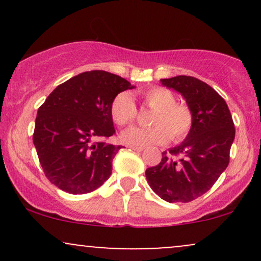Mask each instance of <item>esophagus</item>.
Instances as JSON below:
<instances>
[{
	"instance_id": "1",
	"label": "esophagus",
	"mask_w": 261,
	"mask_h": 261,
	"mask_svg": "<svg viewBox=\"0 0 261 261\" xmlns=\"http://www.w3.org/2000/svg\"><path fill=\"white\" fill-rule=\"evenodd\" d=\"M133 151H136V152H142L143 151V147H130Z\"/></svg>"
}]
</instances>
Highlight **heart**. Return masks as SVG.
Returning a JSON list of instances; mask_svg holds the SVG:
<instances>
[{
  "mask_svg": "<svg viewBox=\"0 0 261 261\" xmlns=\"http://www.w3.org/2000/svg\"><path fill=\"white\" fill-rule=\"evenodd\" d=\"M143 103L153 109L149 127H130L121 134V141L128 146L162 145L170 140L180 142L190 134L194 124L191 109L175 103V95L164 87H153L143 93ZM110 116L119 126L133 124L137 118V108L130 94L119 93L110 104Z\"/></svg>",
  "mask_w": 261,
  "mask_h": 261,
  "instance_id": "heart-1",
  "label": "heart"
}]
</instances>
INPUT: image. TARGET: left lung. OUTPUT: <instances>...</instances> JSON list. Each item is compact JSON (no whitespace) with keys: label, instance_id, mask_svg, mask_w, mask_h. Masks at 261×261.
Returning a JSON list of instances; mask_svg holds the SVG:
<instances>
[{"label":"left lung","instance_id":"left-lung-1","mask_svg":"<svg viewBox=\"0 0 261 261\" xmlns=\"http://www.w3.org/2000/svg\"><path fill=\"white\" fill-rule=\"evenodd\" d=\"M179 92L194 115L190 134L146 169L152 190L167 202H190L207 193L229 163L236 128L227 103L207 83L191 76L161 80Z\"/></svg>","mask_w":261,"mask_h":261}]
</instances>
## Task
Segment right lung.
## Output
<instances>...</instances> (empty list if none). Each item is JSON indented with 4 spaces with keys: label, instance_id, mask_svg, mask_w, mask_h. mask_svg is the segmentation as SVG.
<instances>
[{
    "label": "right lung",
    "instance_id": "1",
    "mask_svg": "<svg viewBox=\"0 0 261 261\" xmlns=\"http://www.w3.org/2000/svg\"><path fill=\"white\" fill-rule=\"evenodd\" d=\"M130 82L107 71H88L56 87L38 109L33 142L44 174L73 195L91 193L112 174L121 146L107 140L115 134L110 104Z\"/></svg>",
    "mask_w": 261,
    "mask_h": 261
}]
</instances>
